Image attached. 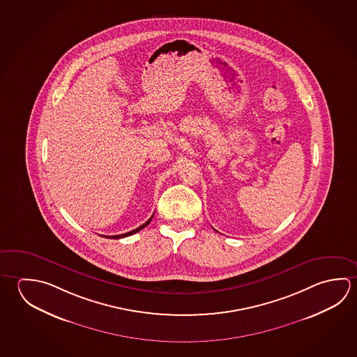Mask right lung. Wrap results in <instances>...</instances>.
<instances>
[{
	"label": "right lung",
	"mask_w": 357,
	"mask_h": 357,
	"mask_svg": "<svg viewBox=\"0 0 357 357\" xmlns=\"http://www.w3.org/2000/svg\"><path fill=\"white\" fill-rule=\"evenodd\" d=\"M154 215V214H153ZM153 215H151V218L148 219L146 222H145L144 225H140V227H138L137 229H134V231H128V233H124V234H119V236H113V237H109V238H114V239H119V238H124L128 237V236H132V234H134V233H137V231H142L143 228H145L146 225H149L151 223V218H153Z\"/></svg>",
	"instance_id": "add662e5"
}]
</instances>
